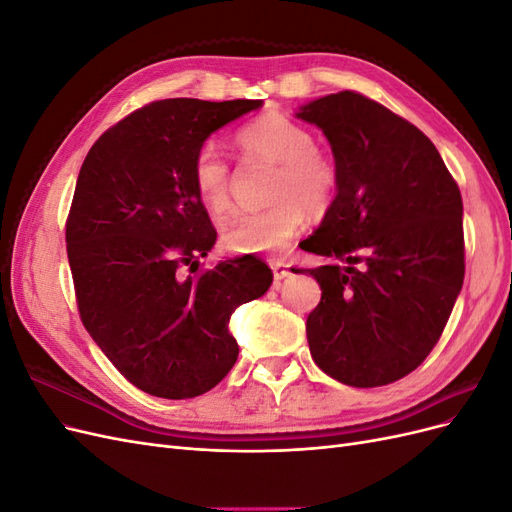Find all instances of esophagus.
I'll return each instance as SVG.
<instances>
[{
	"instance_id": "obj_1",
	"label": "esophagus",
	"mask_w": 512,
	"mask_h": 512,
	"mask_svg": "<svg viewBox=\"0 0 512 512\" xmlns=\"http://www.w3.org/2000/svg\"><path fill=\"white\" fill-rule=\"evenodd\" d=\"M269 265H271V271H273V284H275V288H280L282 280H286V277L290 275V269H288L286 262H282V260H271Z\"/></svg>"
}]
</instances>
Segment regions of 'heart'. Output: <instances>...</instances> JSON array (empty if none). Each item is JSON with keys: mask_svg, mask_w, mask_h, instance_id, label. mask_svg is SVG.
<instances>
[{"mask_svg": "<svg viewBox=\"0 0 512 512\" xmlns=\"http://www.w3.org/2000/svg\"><path fill=\"white\" fill-rule=\"evenodd\" d=\"M245 160L277 164L271 185V207L243 215L226 230L222 243L232 254L282 252L305 224L309 213H324L337 194L339 170L331 156L316 147V136L301 123L267 113L245 123L237 132ZM192 183L198 203L213 218L230 209L232 173L226 158L213 145H203L192 162Z\"/></svg>", "mask_w": 512, "mask_h": 512, "instance_id": "b5f03b06", "label": "heart"}]
</instances>
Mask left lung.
Returning <instances> with one entry per match:
<instances>
[{
  "label": "left lung",
  "instance_id": "left-lung-1",
  "mask_svg": "<svg viewBox=\"0 0 512 512\" xmlns=\"http://www.w3.org/2000/svg\"><path fill=\"white\" fill-rule=\"evenodd\" d=\"M339 170L331 207L303 250L333 262L314 275L307 316L316 365L348 386L408 376L438 344L463 286V203L429 138L356 91L299 108Z\"/></svg>",
  "mask_w": 512,
  "mask_h": 512
}]
</instances>
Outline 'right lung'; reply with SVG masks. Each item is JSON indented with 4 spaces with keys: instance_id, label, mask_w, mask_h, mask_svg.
Instances as JSON below:
<instances>
[{
    "instance_id": "obj_1",
    "label": "right lung",
    "mask_w": 512,
    "mask_h": 512,
    "mask_svg": "<svg viewBox=\"0 0 512 512\" xmlns=\"http://www.w3.org/2000/svg\"><path fill=\"white\" fill-rule=\"evenodd\" d=\"M260 106L151 102L108 128L81 166L66 222L79 314L123 378L153 397L190 399L222 382L239 354L232 312L273 282L250 256L198 269L218 232L194 192V156Z\"/></svg>"
}]
</instances>
